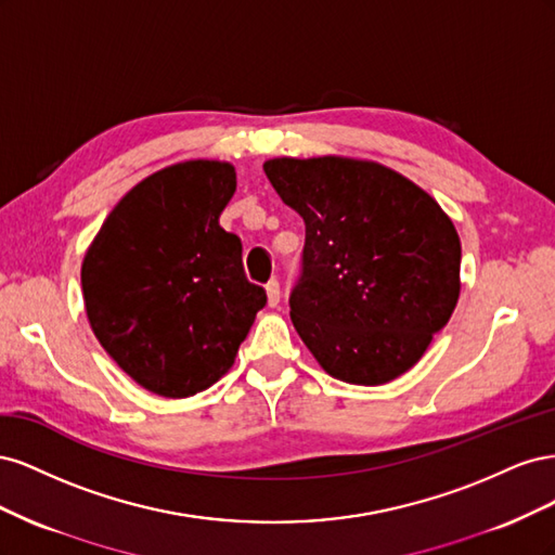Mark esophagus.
<instances>
[{
  "label": "esophagus",
  "instance_id": "esophagus-1",
  "mask_svg": "<svg viewBox=\"0 0 555 555\" xmlns=\"http://www.w3.org/2000/svg\"><path fill=\"white\" fill-rule=\"evenodd\" d=\"M266 296H268V306L278 308V304H280V282L278 280H271L266 284Z\"/></svg>",
  "mask_w": 555,
  "mask_h": 555
}]
</instances>
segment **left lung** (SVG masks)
Returning <instances> with one entry per match:
<instances>
[{
	"mask_svg": "<svg viewBox=\"0 0 555 555\" xmlns=\"http://www.w3.org/2000/svg\"><path fill=\"white\" fill-rule=\"evenodd\" d=\"M263 171L306 222L289 298L300 340L347 384H386L424 357L461 294V238L428 192L354 157H275Z\"/></svg>",
	"mask_w": 555,
	"mask_h": 555,
	"instance_id": "left-lung-1",
	"label": "left lung"
}]
</instances>
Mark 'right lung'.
I'll return each instance as SVG.
<instances>
[{
  "label": "right lung",
  "mask_w": 555,
  "mask_h": 555,
  "mask_svg": "<svg viewBox=\"0 0 555 555\" xmlns=\"http://www.w3.org/2000/svg\"><path fill=\"white\" fill-rule=\"evenodd\" d=\"M233 192L229 162L166 166L117 201L82 257L96 340L157 396L190 398L227 375L266 306L241 238L220 227Z\"/></svg>",
  "instance_id": "1"
}]
</instances>
